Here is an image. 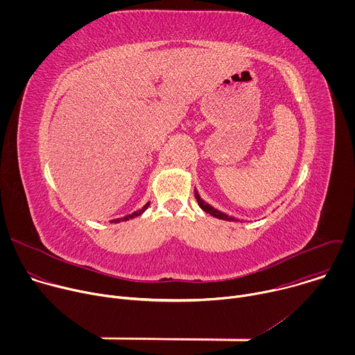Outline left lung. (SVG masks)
Masks as SVG:
<instances>
[{"label":"left lung","mask_w":355,"mask_h":355,"mask_svg":"<svg viewBox=\"0 0 355 355\" xmlns=\"http://www.w3.org/2000/svg\"><path fill=\"white\" fill-rule=\"evenodd\" d=\"M195 198H196V200H198V205L200 207V209H204L207 214H209V215H212V216H215V218H218V219H223V220H237V219H234V218H232V216H229V215H226V214H223V212L215 209V208L211 207L209 204H207V202L199 196V193H198L196 189H195Z\"/></svg>","instance_id":"left-lung-1"}]
</instances>
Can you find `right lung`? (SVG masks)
I'll list each match as a JSON object with an SVG mask.
<instances>
[{"label":"right lung","mask_w":355,"mask_h":355,"mask_svg":"<svg viewBox=\"0 0 355 355\" xmlns=\"http://www.w3.org/2000/svg\"><path fill=\"white\" fill-rule=\"evenodd\" d=\"M148 205H150V202H147V204L141 208V209H139V211H136V212H133L132 215H128V216H125V218H119V219H115V220H111V222H115V223H118V222H123V220H129V219H133V218H136V216H139V215H141L147 208H148Z\"/></svg>","instance_id":"right-lung-1"}]
</instances>
